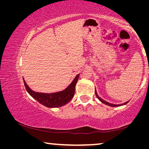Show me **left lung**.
I'll use <instances>...</instances> for the list:
<instances>
[{
	"mask_svg": "<svg viewBox=\"0 0 149 149\" xmlns=\"http://www.w3.org/2000/svg\"><path fill=\"white\" fill-rule=\"evenodd\" d=\"M95 95H96V96H97V97L98 98V99H99V100H100V102H102L103 104H107V105H108V106H110V107H120V106H123V105H125V104H127V103L129 102V101H127V102H124V103H123V104H112V103H109L108 102H107L106 101V100H103L102 99H101V98H100V97H99V95H98V94H97V91H96V89H95Z\"/></svg>",
	"mask_w": 149,
	"mask_h": 149,
	"instance_id": "8db88e82",
	"label": "left lung"
}]
</instances>
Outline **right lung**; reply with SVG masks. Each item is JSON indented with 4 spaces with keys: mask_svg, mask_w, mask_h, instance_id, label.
Here are the masks:
<instances>
[{
    "mask_svg": "<svg viewBox=\"0 0 149 149\" xmlns=\"http://www.w3.org/2000/svg\"><path fill=\"white\" fill-rule=\"evenodd\" d=\"M79 74H77L72 81V82L69 85V86L65 88L64 90L61 91L52 93H44L35 92L30 89L29 87L26 84V81L24 79L25 87L27 93L37 100L41 104L49 108H58L62 107L67 103H68L74 97L75 93V86L79 78Z\"/></svg>",
    "mask_w": 149,
    "mask_h": 149,
    "instance_id": "right-lung-1",
    "label": "right lung"
}]
</instances>
